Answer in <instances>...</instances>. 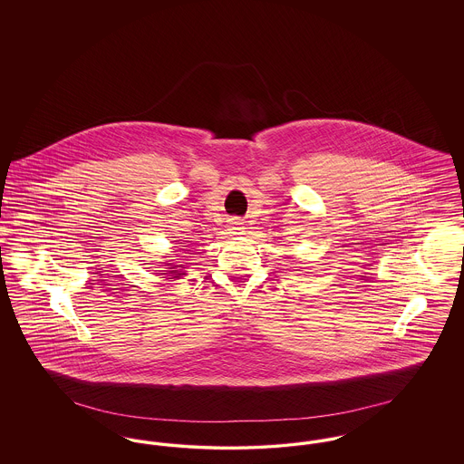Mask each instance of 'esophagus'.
Returning a JSON list of instances; mask_svg holds the SVG:
<instances>
[{
	"label": "esophagus",
	"mask_w": 464,
	"mask_h": 464,
	"mask_svg": "<svg viewBox=\"0 0 464 464\" xmlns=\"http://www.w3.org/2000/svg\"><path fill=\"white\" fill-rule=\"evenodd\" d=\"M242 224H243V222L240 221V219H238V218H235V219H231V222H229V227H231V229H233V231H235V233H237V231H242V229H243Z\"/></svg>",
	"instance_id": "1"
}]
</instances>
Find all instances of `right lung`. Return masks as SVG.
<instances>
[{"label": "right lung", "mask_w": 464, "mask_h": 464, "mask_svg": "<svg viewBox=\"0 0 464 464\" xmlns=\"http://www.w3.org/2000/svg\"><path fill=\"white\" fill-rule=\"evenodd\" d=\"M170 269H172V271H170V273H172V275H174V273H176V269H174V267H170ZM174 278H177V276H174Z\"/></svg>", "instance_id": "add662e5"}]
</instances>
